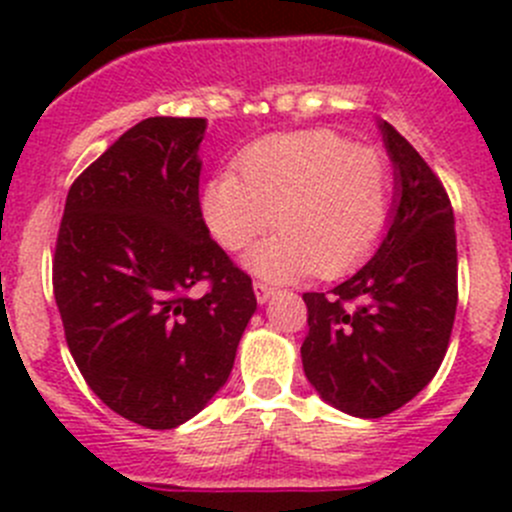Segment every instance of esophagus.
Masks as SVG:
<instances>
[{
  "label": "esophagus",
  "instance_id": "obj_1",
  "mask_svg": "<svg viewBox=\"0 0 512 512\" xmlns=\"http://www.w3.org/2000/svg\"><path fill=\"white\" fill-rule=\"evenodd\" d=\"M275 292H277V287H272L270 282H262V280L255 282V297L260 304H265Z\"/></svg>",
  "mask_w": 512,
  "mask_h": 512
}]
</instances>
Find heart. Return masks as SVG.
<instances>
[{
  "label": "heart",
  "instance_id": "1",
  "mask_svg": "<svg viewBox=\"0 0 512 512\" xmlns=\"http://www.w3.org/2000/svg\"><path fill=\"white\" fill-rule=\"evenodd\" d=\"M203 190V218L220 247L237 252L280 227L247 265L270 280L304 272L342 277L379 247L394 213V168L334 131H294L252 143Z\"/></svg>",
  "mask_w": 512,
  "mask_h": 512
}]
</instances>
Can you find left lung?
I'll return each instance as SVG.
<instances>
[{
  "label": "left lung",
  "mask_w": 512,
  "mask_h": 512,
  "mask_svg": "<svg viewBox=\"0 0 512 512\" xmlns=\"http://www.w3.org/2000/svg\"><path fill=\"white\" fill-rule=\"evenodd\" d=\"M394 213L376 255L332 292H304L302 364L327 404L359 418L401 409L436 376L458 304V252L446 188L391 123Z\"/></svg>",
  "instance_id": "obj_1"
}]
</instances>
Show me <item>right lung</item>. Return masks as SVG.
Instances as JSON below:
<instances>
[{
    "instance_id": "1",
    "label": "right lung",
    "mask_w": 512,
    "mask_h": 512,
    "mask_svg": "<svg viewBox=\"0 0 512 512\" xmlns=\"http://www.w3.org/2000/svg\"><path fill=\"white\" fill-rule=\"evenodd\" d=\"M205 118L128 128L71 185L54 252L66 344L91 391L138 426L175 428L223 389L255 314L247 272L200 210ZM203 281V298L189 289Z\"/></svg>"
}]
</instances>
